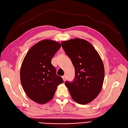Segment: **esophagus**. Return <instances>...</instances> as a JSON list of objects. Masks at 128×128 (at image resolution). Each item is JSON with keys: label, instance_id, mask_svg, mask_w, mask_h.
<instances>
[{"label": "esophagus", "instance_id": "34e87169", "mask_svg": "<svg viewBox=\"0 0 128 128\" xmlns=\"http://www.w3.org/2000/svg\"><path fill=\"white\" fill-rule=\"evenodd\" d=\"M62 79H63L64 81H66V76H62Z\"/></svg>", "mask_w": 128, "mask_h": 128}]
</instances>
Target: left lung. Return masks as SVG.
<instances>
[{"label":"left lung","mask_w":128,"mask_h":128,"mask_svg":"<svg viewBox=\"0 0 128 128\" xmlns=\"http://www.w3.org/2000/svg\"><path fill=\"white\" fill-rule=\"evenodd\" d=\"M62 46L75 68L72 82L65 85L73 100L80 104L91 102L98 96L102 88L104 68L102 59L90 43L76 38L63 41Z\"/></svg>","instance_id":"left-lung-1"}]
</instances>
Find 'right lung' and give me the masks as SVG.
<instances>
[{
	"label": "right lung",
	"mask_w": 128,
	"mask_h": 128,
	"mask_svg": "<svg viewBox=\"0 0 128 128\" xmlns=\"http://www.w3.org/2000/svg\"><path fill=\"white\" fill-rule=\"evenodd\" d=\"M61 45L51 40H43L30 49L20 69V80L27 96L34 102L44 104L53 98L59 84L64 82L56 75L52 59Z\"/></svg>",
	"instance_id": "add662e5"
}]
</instances>
